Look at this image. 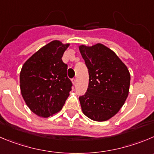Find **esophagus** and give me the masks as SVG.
<instances>
[{"label": "esophagus", "mask_w": 154, "mask_h": 154, "mask_svg": "<svg viewBox=\"0 0 154 154\" xmlns=\"http://www.w3.org/2000/svg\"><path fill=\"white\" fill-rule=\"evenodd\" d=\"M72 82H73V84H74V85H76V84H77V79L74 78L73 79Z\"/></svg>", "instance_id": "1"}]
</instances>
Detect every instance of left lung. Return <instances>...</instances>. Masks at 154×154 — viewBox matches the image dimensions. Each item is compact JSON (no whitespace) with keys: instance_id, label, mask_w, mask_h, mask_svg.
Wrapping results in <instances>:
<instances>
[{"instance_id":"left-lung-1","label":"left lung","mask_w":154,"mask_h":154,"mask_svg":"<svg viewBox=\"0 0 154 154\" xmlns=\"http://www.w3.org/2000/svg\"><path fill=\"white\" fill-rule=\"evenodd\" d=\"M88 68L87 93L79 98L87 117L104 122L116 115L128 96L131 76L117 54L101 43L79 46Z\"/></svg>"}]
</instances>
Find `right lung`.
I'll use <instances>...</instances> for the list:
<instances>
[{"label": "right lung", "mask_w": 154, "mask_h": 154, "mask_svg": "<svg viewBox=\"0 0 154 154\" xmlns=\"http://www.w3.org/2000/svg\"><path fill=\"white\" fill-rule=\"evenodd\" d=\"M70 44L54 40L24 63L20 74L22 97L29 109L47 118L60 112L70 95L72 83L67 77L63 54Z\"/></svg>", "instance_id": "obj_1"}]
</instances>
